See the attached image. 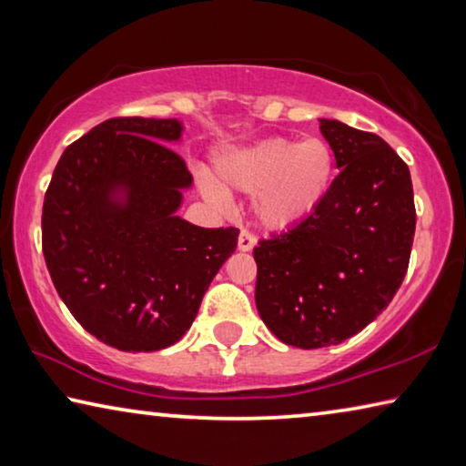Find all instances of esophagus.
I'll use <instances>...</instances> for the list:
<instances>
[{"label": "esophagus", "mask_w": 466, "mask_h": 466, "mask_svg": "<svg viewBox=\"0 0 466 466\" xmlns=\"http://www.w3.org/2000/svg\"><path fill=\"white\" fill-rule=\"evenodd\" d=\"M255 244H257V238L248 230H242L240 232V236H238V250L248 252V250L255 248Z\"/></svg>", "instance_id": "esophagus-1"}]
</instances>
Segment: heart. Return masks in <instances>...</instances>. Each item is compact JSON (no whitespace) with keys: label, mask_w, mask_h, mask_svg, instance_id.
<instances>
[{"label":"heart","mask_w":466,"mask_h":466,"mask_svg":"<svg viewBox=\"0 0 466 466\" xmlns=\"http://www.w3.org/2000/svg\"><path fill=\"white\" fill-rule=\"evenodd\" d=\"M335 154L325 139H263L226 149L216 170L222 185L255 193L252 214L271 230H283L309 218L325 201L335 178ZM209 199L224 201V191L205 180Z\"/></svg>","instance_id":"heart-1"}]
</instances>
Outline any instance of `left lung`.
<instances>
[{"mask_svg":"<svg viewBox=\"0 0 466 466\" xmlns=\"http://www.w3.org/2000/svg\"><path fill=\"white\" fill-rule=\"evenodd\" d=\"M339 175L309 218L255 247V302L279 341L319 350L380 314L411 257L413 185L407 164L376 133L320 119Z\"/></svg>","mask_w":466,"mask_h":466,"instance_id":"8db88e82","label":"left lung"}]
</instances>
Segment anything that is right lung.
<instances>
[{
    "mask_svg": "<svg viewBox=\"0 0 466 466\" xmlns=\"http://www.w3.org/2000/svg\"><path fill=\"white\" fill-rule=\"evenodd\" d=\"M177 119L115 116L61 154L43 203V255L74 319L115 350L157 351L191 329L236 250V228L177 216L193 177Z\"/></svg>",
    "mask_w": 466,
    "mask_h": 466,
    "instance_id": "obj_1",
    "label": "right lung"
}]
</instances>
